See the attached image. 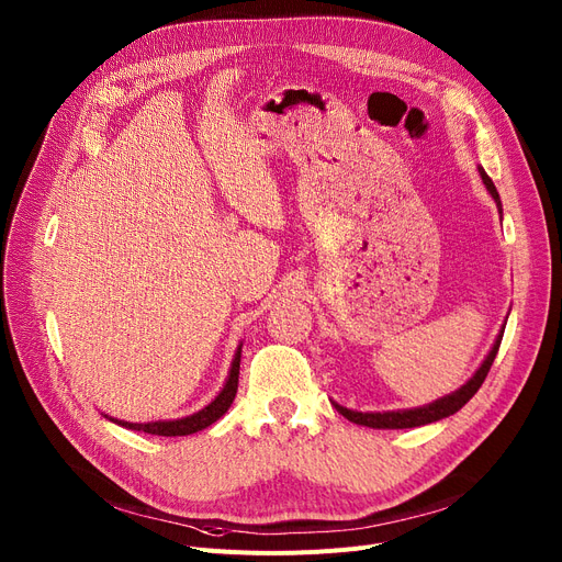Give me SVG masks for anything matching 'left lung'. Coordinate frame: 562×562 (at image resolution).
<instances>
[{"mask_svg": "<svg viewBox=\"0 0 562 562\" xmlns=\"http://www.w3.org/2000/svg\"><path fill=\"white\" fill-rule=\"evenodd\" d=\"M479 172H481L483 184H485V189L490 191V195L494 198V202H496V206H498V214H501V198H498V191H496L494 182L490 180V175H487L483 168H479ZM501 339H504V328H501V333H498V337H496L492 350L487 352V358L483 360V364L479 367V371H476L474 375H471L460 390H456L453 394H449V396H445V398H437V401H432V403H428V405H424V407H415V409H392V412H356V409H348V407H344V405H339V403H333V405L337 407L339 415H344L348 422L360 424V426H369V428H392V430H394V428H417V426H426V424L439 422V419H445V417H451V415H456V412H458L471 396H474V394L481 390L483 380L487 378V371H490V367H492V362H494V358H496V352H498Z\"/></svg>", "mask_w": 562, "mask_h": 562, "instance_id": "obj_1", "label": "left lung"}]
</instances>
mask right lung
Segmentation results:
<instances>
[{
  "label": "right lung",
  "instance_id": "add662e5",
  "mask_svg": "<svg viewBox=\"0 0 562 562\" xmlns=\"http://www.w3.org/2000/svg\"><path fill=\"white\" fill-rule=\"evenodd\" d=\"M239 362H241V346L236 348L234 352V360L229 367V375L225 380V385L221 390V394L198 412H193L191 417H182V419H172V422H150V424H132V422H115L117 426H125L130 430H143V432H150V435H161V437H180V435H193L206 426H212L214 422H218L227 407L232 405L236 390H239ZM106 417V415H104Z\"/></svg>",
  "mask_w": 562,
  "mask_h": 562
}]
</instances>
